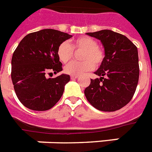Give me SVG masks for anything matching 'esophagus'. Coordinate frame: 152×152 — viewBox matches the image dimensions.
Returning <instances> with one entry per match:
<instances>
[{
	"mask_svg": "<svg viewBox=\"0 0 152 152\" xmlns=\"http://www.w3.org/2000/svg\"><path fill=\"white\" fill-rule=\"evenodd\" d=\"M70 78H71L72 80L77 79V78H78V76H76V75H71V76H70Z\"/></svg>",
	"mask_w": 152,
	"mask_h": 152,
	"instance_id": "obj_1",
	"label": "esophagus"
}]
</instances>
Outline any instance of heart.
<instances>
[{"label":"heart","instance_id":"obj_1","mask_svg":"<svg viewBox=\"0 0 152 152\" xmlns=\"http://www.w3.org/2000/svg\"><path fill=\"white\" fill-rule=\"evenodd\" d=\"M83 51L81 54L82 62H72L64 67V71L70 75H82L99 66L104 59V53L98 46L96 40L84 36L75 39L70 45L68 42H62L57 48V56L60 61L66 64L72 59L74 50Z\"/></svg>","mask_w":152,"mask_h":152}]
</instances>
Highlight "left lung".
I'll return each mask as SVG.
<instances>
[{
	"instance_id": "1",
	"label": "left lung",
	"mask_w": 152,
	"mask_h": 152,
	"mask_svg": "<svg viewBox=\"0 0 152 152\" xmlns=\"http://www.w3.org/2000/svg\"><path fill=\"white\" fill-rule=\"evenodd\" d=\"M87 35L99 39L105 56L94 72L99 78L91 79L85 89L86 99L102 111H115L130 101L139 80V59L137 46L126 36L110 30Z\"/></svg>"
}]
</instances>
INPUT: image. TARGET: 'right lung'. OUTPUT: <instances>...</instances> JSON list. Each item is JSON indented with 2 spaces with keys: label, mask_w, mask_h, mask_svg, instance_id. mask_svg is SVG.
Masks as SVG:
<instances>
[{
  "label": "right lung",
  "mask_w": 152,
  "mask_h": 152,
  "mask_svg": "<svg viewBox=\"0 0 152 152\" xmlns=\"http://www.w3.org/2000/svg\"><path fill=\"white\" fill-rule=\"evenodd\" d=\"M72 37L66 33L45 29L23 38L12 58V81L18 99L33 110L52 108L61 98L68 75L47 78L45 74L63 70L57 56L62 42Z\"/></svg>",
  "instance_id": "right-lung-1"
}]
</instances>
